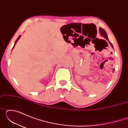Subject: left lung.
<instances>
[{"instance_id":"1","label":"left lung","mask_w":128,"mask_h":128,"mask_svg":"<svg viewBox=\"0 0 128 128\" xmlns=\"http://www.w3.org/2000/svg\"><path fill=\"white\" fill-rule=\"evenodd\" d=\"M99 32H100V34H101L102 36H103L104 38L106 39V40H108L107 34V33H106V32H105L104 30L103 29H102V28H99ZM110 42V44H111V46L112 47V48H113V46H112V43L110 42Z\"/></svg>"}]
</instances>
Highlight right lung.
<instances>
[{
	"label": "right lung",
	"mask_w": 128,
	"mask_h": 128,
	"mask_svg": "<svg viewBox=\"0 0 128 128\" xmlns=\"http://www.w3.org/2000/svg\"><path fill=\"white\" fill-rule=\"evenodd\" d=\"M20 36H18V38H17V40H16V42H15V43H14V47H13V48H14V46H15V44H16V42H17V40H19V38H20Z\"/></svg>",
	"instance_id": "add662e5"
}]
</instances>
